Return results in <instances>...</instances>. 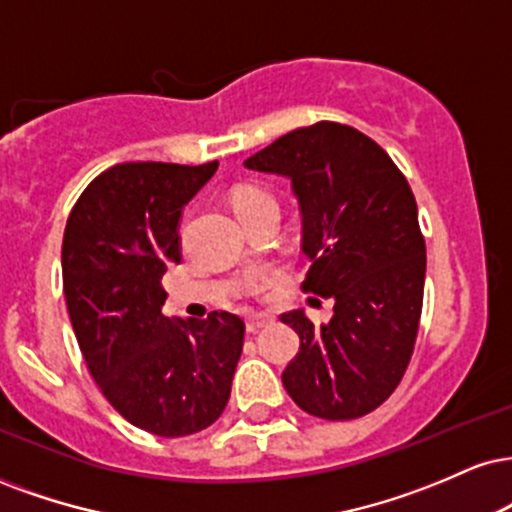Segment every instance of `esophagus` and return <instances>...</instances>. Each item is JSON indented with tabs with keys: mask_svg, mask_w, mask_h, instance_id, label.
<instances>
[{
	"mask_svg": "<svg viewBox=\"0 0 512 512\" xmlns=\"http://www.w3.org/2000/svg\"><path fill=\"white\" fill-rule=\"evenodd\" d=\"M272 322V317L269 315H248V319H245V326H248V331H260L264 324Z\"/></svg>",
	"mask_w": 512,
	"mask_h": 512,
	"instance_id": "obj_1",
	"label": "esophagus"
}]
</instances>
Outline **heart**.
Masks as SVG:
<instances>
[{
    "instance_id": "obj_1",
    "label": "heart",
    "mask_w": 512,
    "mask_h": 512,
    "mask_svg": "<svg viewBox=\"0 0 512 512\" xmlns=\"http://www.w3.org/2000/svg\"><path fill=\"white\" fill-rule=\"evenodd\" d=\"M264 202H274V200L267 190L257 186H240L236 188V193H233V209H236L238 214L248 212V209L257 205H264Z\"/></svg>"
}]
</instances>
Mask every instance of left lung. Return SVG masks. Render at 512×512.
<instances>
[{"label": "left lung", "instance_id": "obj_1", "mask_svg": "<svg viewBox=\"0 0 512 512\" xmlns=\"http://www.w3.org/2000/svg\"><path fill=\"white\" fill-rule=\"evenodd\" d=\"M243 164L291 181L312 262L303 288L334 300L319 326L303 310L281 315L300 336L283 389L322 420L367 415L396 391L420 329L427 250L415 195L391 157L343 123L298 128Z\"/></svg>", "mask_w": 512, "mask_h": 512}]
</instances>
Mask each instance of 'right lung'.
<instances>
[{"label":"right lung","mask_w":512,"mask_h":512,"mask_svg":"<svg viewBox=\"0 0 512 512\" xmlns=\"http://www.w3.org/2000/svg\"><path fill=\"white\" fill-rule=\"evenodd\" d=\"M217 166H112L78 197L61 245L66 307L92 379L123 420L164 439L219 420L243 353L245 324L231 312H162L183 207Z\"/></svg>","instance_id":"add662e5"}]
</instances>
